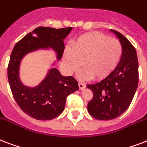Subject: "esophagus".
Returning <instances> with one entry per match:
<instances>
[{"instance_id": "obj_1", "label": "esophagus", "mask_w": 147, "mask_h": 147, "mask_svg": "<svg viewBox=\"0 0 147 147\" xmlns=\"http://www.w3.org/2000/svg\"><path fill=\"white\" fill-rule=\"evenodd\" d=\"M78 87H79V89H80V90H82V89H84V88H86V85L84 83H82V82H79V83H78Z\"/></svg>"}]
</instances>
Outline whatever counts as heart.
<instances>
[{"instance_id":"b5f03b06","label":"heart","mask_w":147,"mask_h":147,"mask_svg":"<svg viewBox=\"0 0 147 147\" xmlns=\"http://www.w3.org/2000/svg\"><path fill=\"white\" fill-rule=\"evenodd\" d=\"M122 54L123 48L118 40L99 32H89L73 41L71 49L65 48L63 61L69 73L77 71L82 61L80 78L102 79L116 69Z\"/></svg>"}]
</instances>
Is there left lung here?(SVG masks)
<instances>
[{"instance_id": "8db88e82", "label": "left lung", "mask_w": 147, "mask_h": 147, "mask_svg": "<svg viewBox=\"0 0 147 147\" xmlns=\"http://www.w3.org/2000/svg\"><path fill=\"white\" fill-rule=\"evenodd\" d=\"M119 40L123 54L118 65L106 78L87 88L93 92L88 111L99 120H110L121 116L128 109L138 86V59L135 48L126 37L110 30Z\"/></svg>"}]
</instances>
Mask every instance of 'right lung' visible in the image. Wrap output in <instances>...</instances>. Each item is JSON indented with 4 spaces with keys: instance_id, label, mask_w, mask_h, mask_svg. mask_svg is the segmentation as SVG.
Masks as SVG:
<instances>
[{
    "instance_id": "add662e5",
    "label": "right lung",
    "mask_w": 147,
    "mask_h": 147,
    "mask_svg": "<svg viewBox=\"0 0 147 147\" xmlns=\"http://www.w3.org/2000/svg\"><path fill=\"white\" fill-rule=\"evenodd\" d=\"M71 30V27H39L18 41L11 52L7 69L11 92L22 111L35 119L51 120L59 116L65 109L67 96L78 90V82L72 76H64L58 69L51 68L37 86L24 85L20 76L21 61L29 53L51 49L56 60L50 66L55 65L62 57L64 39Z\"/></svg>"
}]
</instances>
